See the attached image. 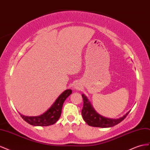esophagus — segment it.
<instances>
[{
  "label": "esophagus",
  "instance_id": "obj_1",
  "mask_svg": "<svg viewBox=\"0 0 150 150\" xmlns=\"http://www.w3.org/2000/svg\"><path fill=\"white\" fill-rule=\"evenodd\" d=\"M74 88H75L76 90H80V85L79 84H78V83L75 84V85H74Z\"/></svg>",
  "mask_w": 150,
  "mask_h": 150
}]
</instances>
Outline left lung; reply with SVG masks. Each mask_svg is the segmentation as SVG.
I'll use <instances>...</instances> for the list:
<instances>
[{
  "label": "left lung",
  "mask_w": 150,
  "mask_h": 150,
  "mask_svg": "<svg viewBox=\"0 0 150 150\" xmlns=\"http://www.w3.org/2000/svg\"><path fill=\"white\" fill-rule=\"evenodd\" d=\"M83 100V106L82 110V115L84 121L88 125L93 127H112L120 123L126 118L130 111L127 112L125 115L119 119H109L102 116L94 110L87 98L83 94L82 95Z\"/></svg>",
  "instance_id": "obj_1"
}]
</instances>
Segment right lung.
Wrapping results in <instances>:
<instances>
[{
  "instance_id": "1",
  "label": "right lung",
  "mask_w": 150,
  "mask_h": 150,
  "mask_svg": "<svg viewBox=\"0 0 150 150\" xmlns=\"http://www.w3.org/2000/svg\"><path fill=\"white\" fill-rule=\"evenodd\" d=\"M72 93L71 89H67L64 91L53 104L46 112L38 116H25L21 114L24 120L29 125L35 126H48L54 125L60 117L62 107L67 98Z\"/></svg>"
}]
</instances>
